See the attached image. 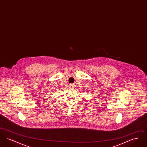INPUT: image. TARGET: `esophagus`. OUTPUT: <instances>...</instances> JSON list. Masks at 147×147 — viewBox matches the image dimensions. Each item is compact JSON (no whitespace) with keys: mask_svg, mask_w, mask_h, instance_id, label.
Listing matches in <instances>:
<instances>
[{"mask_svg":"<svg viewBox=\"0 0 147 147\" xmlns=\"http://www.w3.org/2000/svg\"><path fill=\"white\" fill-rule=\"evenodd\" d=\"M69 85H70L69 86H70V88H74V85L73 84H70Z\"/></svg>","mask_w":147,"mask_h":147,"instance_id":"obj_1","label":"esophagus"}]
</instances>
